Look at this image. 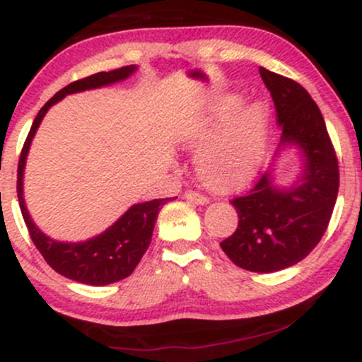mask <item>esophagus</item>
<instances>
[{
  "label": "esophagus",
  "mask_w": 362,
  "mask_h": 362,
  "mask_svg": "<svg viewBox=\"0 0 362 362\" xmlns=\"http://www.w3.org/2000/svg\"><path fill=\"white\" fill-rule=\"evenodd\" d=\"M185 199L189 202H194V204H201V206H204V204H207V202H209V199H207L204 194L197 192V190H187Z\"/></svg>",
  "instance_id": "esophagus-1"
}]
</instances>
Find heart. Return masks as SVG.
<instances>
[{
  "label": "heart",
  "instance_id": "1",
  "mask_svg": "<svg viewBox=\"0 0 362 362\" xmlns=\"http://www.w3.org/2000/svg\"><path fill=\"white\" fill-rule=\"evenodd\" d=\"M240 105L242 98L236 95L216 102L209 117L189 138L190 148H203L197 158L199 175L218 189H230L250 180L265 155L271 120L267 105L252 103L227 124ZM224 123L227 127L216 136L215 132Z\"/></svg>",
  "mask_w": 362,
  "mask_h": 362
}]
</instances>
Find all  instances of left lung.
Listing matches in <instances>:
<instances>
[{"label":"left lung","instance_id":"left-lung-1","mask_svg":"<svg viewBox=\"0 0 362 362\" xmlns=\"http://www.w3.org/2000/svg\"><path fill=\"white\" fill-rule=\"evenodd\" d=\"M282 129L281 146L305 158L300 180L289 189L274 184L271 170L250 190L230 201L238 228L223 240V252L250 272H276L305 259L325 235L339 192V161L325 120L300 83L260 68Z\"/></svg>","mask_w":362,"mask_h":362}]
</instances>
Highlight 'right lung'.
I'll use <instances>...</instances> for the list:
<instances>
[{
  "label": "right lung",
  "instance_id": "obj_1",
  "mask_svg": "<svg viewBox=\"0 0 362 362\" xmlns=\"http://www.w3.org/2000/svg\"><path fill=\"white\" fill-rule=\"evenodd\" d=\"M136 66H124V68L114 69V71H102L91 76L83 78V80L69 83L68 86L57 91L42 109L39 110L37 117L32 124L30 132L20 153L18 160V173H16V192H18V204L22 209V216L25 224L28 228V233L37 250L42 253V257L49 265L61 276L68 277L76 282L90 286H105L126 279L131 276L136 265L139 264L141 257L148 250L151 243L153 228H155L156 216L170 199H155V201L143 202V204H134L124 213L120 218L107 228L103 233L95 238L86 240L80 243L56 242L45 236L35 223L32 221L28 214L27 206L23 201V168L25 160H27L30 143L34 139L37 127L42 122L44 115L51 109L54 103L64 98L69 93H78L91 88H100V86L112 85L126 80L136 71Z\"/></svg>",
  "mask_w": 362,
  "mask_h": 362
}]
</instances>
